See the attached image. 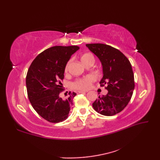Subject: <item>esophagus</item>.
<instances>
[{"mask_svg": "<svg viewBox=\"0 0 160 160\" xmlns=\"http://www.w3.org/2000/svg\"><path fill=\"white\" fill-rule=\"evenodd\" d=\"M87 92V91H79L78 93H85Z\"/></svg>", "mask_w": 160, "mask_h": 160, "instance_id": "1", "label": "esophagus"}]
</instances>
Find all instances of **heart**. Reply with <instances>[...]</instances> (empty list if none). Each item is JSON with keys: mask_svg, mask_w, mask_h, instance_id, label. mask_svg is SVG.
Wrapping results in <instances>:
<instances>
[{"mask_svg": "<svg viewBox=\"0 0 160 160\" xmlns=\"http://www.w3.org/2000/svg\"><path fill=\"white\" fill-rule=\"evenodd\" d=\"M91 60L94 61V58H93V56L90 53H85L81 57V61H82V62L84 64H85L87 62H89V61H91ZM71 62V60H70L68 61V62L67 63L66 67H65L66 71L69 70ZM96 78L94 75H92V74L89 75V76L82 78H80V79H78L76 81H75V82L73 83V87L74 89H78V90H87L88 89H89L91 83L94 82V81L96 80Z\"/></svg>", "mask_w": 160, "mask_h": 160, "instance_id": "obj_1", "label": "heart"}]
</instances>
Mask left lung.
<instances>
[{
    "mask_svg": "<svg viewBox=\"0 0 160 160\" xmlns=\"http://www.w3.org/2000/svg\"><path fill=\"white\" fill-rule=\"evenodd\" d=\"M86 46L96 55L102 65L103 77L100 84L108 93L93 103L98 113L112 116L127 107L135 88L134 74L131 62L120 51L101 43L87 44Z\"/></svg>",
    "mask_w": 160,
    "mask_h": 160,
    "instance_id": "8db88e82",
    "label": "left lung"
}]
</instances>
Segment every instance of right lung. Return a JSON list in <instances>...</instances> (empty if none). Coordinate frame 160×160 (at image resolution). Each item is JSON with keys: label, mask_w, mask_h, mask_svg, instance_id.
I'll list each match as a JSON object with an SVG mask.
<instances>
[{"label": "right lung", "mask_w": 160, "mask_h": 160, "mask_svg": "<svg viewBox=\"0 0 160 160\" xmlns=\"http://www.w3.org/2000/svg\"><path fill=\"white\" fill-rule=\"evenodd\" d=\"M78 46H54L43 51L33 60L26 77L29 100L40 116L52 123L63 122L69 116L76 93L62 99L64 69Z\"/></svg>", "instance_id": "obj_1"}]
</instances>
